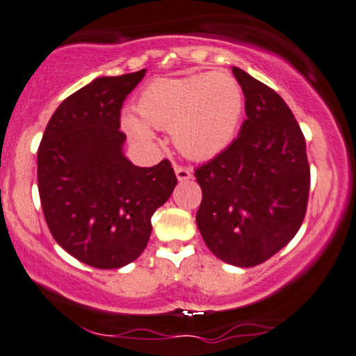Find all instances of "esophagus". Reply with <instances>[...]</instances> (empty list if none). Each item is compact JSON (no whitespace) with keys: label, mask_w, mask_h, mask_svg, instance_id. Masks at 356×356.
Wrapping results in <instances>:
<instances>
[{"label":"esophagus","mask_w":356,"mask_h":356,"mask_svg":"<svg viewBox=\"0 0 356 356\" xmlns=\"http://www.w3.org/2000/svg\"><path fill=\"white\" fill-rule=\"evenodd\" d=\"M174 170H175V175H177L179 181H187V179H191V175H192V172H191L189 167L175 165V167H174Z\"/></svg>","instance_id":"obj_1"}]
</instances>
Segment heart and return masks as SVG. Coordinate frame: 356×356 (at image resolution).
<instances>
[{"mask_svg": "<svg viewBox=\"0 0 356 356\" xmlns=\"http://www.w3.org/2000/svg\"><path fill=\"white\" fill-rule=\"evenodd\" d=\"M139 118L122 115V127L136 143L151 145L156 129H170L177 149L192 159H207L234 139L243 109L242 89L229 72H204L156 79L137 97Z\"/></svg>", "mask_w": 356, "mask_h": 356, "instance_id": "1", "label": "heart"}]
</instances>
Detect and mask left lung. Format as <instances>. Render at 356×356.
Masks as SVG:
<instances>
[{
	"mask_svg": "<svg viewBox=\"0 0 356 356\" xmlns=\"http://www.w3.org/2000/svg\"><path fill=\"white\" fill-rule=\"evenodd\" d=\"M245 97L237 139L195 169L202 202L195 220L217 259L255 267L295 237L305 219L310 165L305 137L273 89L232 67Z\"/></svg>",
	"mask_w": 356,
	"mask_h": 356,
	"instance_id": "obj_1",
	"label": "left lung"
}]
</instances>
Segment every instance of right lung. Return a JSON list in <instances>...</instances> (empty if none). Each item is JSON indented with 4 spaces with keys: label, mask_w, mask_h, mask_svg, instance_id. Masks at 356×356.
<instances>
[{
    "label": "right lung",
    "mask_w": 356,
    "mask_h": 356,
    "mask_svg": "<svg viewBox=\"0 0 356 356\" xmlns=\"http://www.w3.org/2000/svg\"><path fill=\"white\" fill-rule=\"evenodd\" d=\"M144 74L97 78L71 94L38 149V189L49 232L94 268L124 267L143 254L152 213L177 184L167 159L137 167L122 154V102Z\"/></svg>",
    "instance_id": "obj_1"
}]
</instances>
